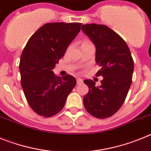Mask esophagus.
Returning <instances> with one entry per match:
<instances>
[{
    "instance_id": "esophagus-1",
    "label": "esophagus",
    "mask_w": 151,
    "mask_h": 151,
    "mask_svg": "<svg viewBox=\"0 0 151 151\" xmlns=\"http://www.w3.org/2000/svg\"><path fill=\"white\" fill-rule=\"evenodd\" d=\"M76 82H77V85H81V84L83 82V81H82V78H77V79H76Z\"/></svg>"
}]
</instances>
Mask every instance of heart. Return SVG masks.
<instances>
[{"label":"heart","mask_w":151,"mask_h":151,"mask_svg":"<svg viewBox=\"0 0 151 151\" xmlns=\"http://www.w3.org/2000/svg\"><path fill=\"white\" fill-rule=\"evenodd\" d=\"M88 43H90V42H89V41H85L83 44H88Z\"/></svg>","instance_id":"b5f03b06"}]
</instances>
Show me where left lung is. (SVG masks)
I'll return each mask as SVG.
<instances>
[{"label": "left lung", "mask_w": 151, "mask_h": 151, "mask_svg": "<svg viewBox=\"0 0 151 151\" xmlns=\"http://www.w3.org/2000/svg\"><path fill=\"white\" fill-rule=\"evenodd\" d=\"M82 30L96 47L95 60L101 69L97 76L104 77L96 87L91 79L84 80L89 91L84 97L85 108L96 118L115 114L123 104L132 82L134 61L127 44L105 25L86 24Z\"/></svg>", "instance_id": "1"}]
</instances>
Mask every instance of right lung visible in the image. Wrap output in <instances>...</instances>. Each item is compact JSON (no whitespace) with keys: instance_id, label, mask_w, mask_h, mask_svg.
<instances>
[{"instance_id":"right-lung-1","label":"right lung","mask_w":151,"mask_h":151,"mask_svg":"<svg viewBox=\"0 0 151 151\" xmlns=\"http://www.w3.org/2000/svg\"><path fill=\"white\" fill-rule=\"evenodd\" d=\"M82 23L51 22L36 31L28 41L19 63L21 85L28 104L39 116L50 117L63 108L76 85L70 75L56 76V63L64 56Z\"/></svg>"}]
</instances>
